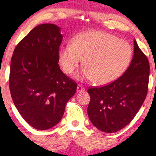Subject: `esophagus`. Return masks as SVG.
I'll return each mask as SVG.
<instances>
[{"mask_svg": "<svg viewBox=\"0 0 156 156\" xmlns=\"http://www.w3.org/2000/svg\"><path fill=\"white\" fill-rule=\"evenodd\" d=\"M84 90H85V88L83 87L81 84H78V87H77V91H78V92H81V91Z\"/></svg>", "mask_w": 156, "mask_h": 156, "instance_id": "esophagus-1", "label": "esophagus"}]
</instances>
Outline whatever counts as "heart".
Instances as JSON below:
<instances>
[{
  "instance_id": "heart-1",
  "label": "heart",
  "mask_w": 156,
  "mask_h": 156,
  "mask_svg": "<svg viewBox=\"0 0 156 156\" xmlns=\"http://www.w3.org/2000/svg\"><path fill=\"white\" fill-rule=\"evenodd\" d=\"M133 51L126 41L101 31H87L72 39V46L66 45L59 51V61L66 74H72L83 59L84 68L77 75L78 79L94 80L98 84L115 81L125 72Z\"/></svg>"
}]
</instances>
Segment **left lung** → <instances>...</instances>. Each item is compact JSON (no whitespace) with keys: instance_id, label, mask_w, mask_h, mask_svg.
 <instances>
[{"instance_id":"8db88e82","label":"left lung","mask_w":156,"mask_h":156,"mask_svg":"<svg viewBox=\"0 0 156 156\" xmlns=\"http://www.w3.org/2000/svg\"><path fill=\"white\" fill-rule=\"evenodd\" d=\"M133 44V59L122 76L107 85L87 90L90 97L88 117L101 131L113 133L127 126L146 97L149 60L135 40Z\"/></svg>"}]
</instances>
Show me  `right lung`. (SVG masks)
Listing matches in <instances>:
<instances>
[{"label": "right lung", "instance_id": "add662e5", "mask_svg": "<svg viewBox=\"0 0 156 156\" xmlns=\"http://www.w3.org/2000/svg\"><path fill=\"white\" fill-rule=\"evenodd\" d=\"M60 28L36 26L20 41L11 58L10 90L14 105L29 125L48 130L62 119L77 84L61 71Z\"/></svg>", "mask_w": 156, "mask_h": 156}]
</instances>
